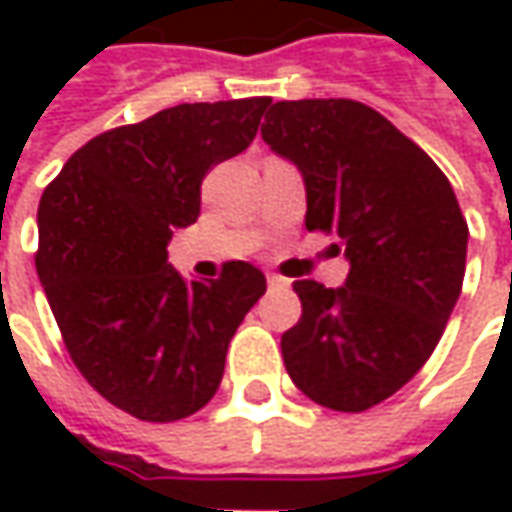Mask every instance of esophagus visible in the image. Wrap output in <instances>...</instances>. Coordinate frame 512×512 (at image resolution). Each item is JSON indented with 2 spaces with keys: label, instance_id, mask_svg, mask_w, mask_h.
<instances>
[{
  "label": "esophagus",
  "instance_id": "esophagus-1",
  "mask_svg": "<svg viewBox=\"0 0 512 512\" xmlns=\"http://www.w3.org/2000/svg\"><path fill=\"white\" fill-rule=\"evenodd\" d=\"M267 285H270V287H287L290 282H287L285 276H279V273H267Z\"/></svg>",
  "mask_w": 512,
  "mask_h": 512
}]
</instances>
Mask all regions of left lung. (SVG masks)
I'll return each instance as SVG.
<instances>
[{
    "label": "left lung",
    "mask_w": 512,
    "mask_h": 512,
    "mask_svg": "<svg viewBox=\"0 0 512 512\" xmlns=\"http://www.w3.org/2000/svg\"><path fill=\"white\" fill-rule=\"evenodd\" d=\"M262 139L305 179L307 230H333L350 262L342 287L293 285L287 373L316 404L362 413L436 350L462 293L467 222L436 162L362 102H276Z\"/></svg>",
    "instance_id": "left-lung-1"
}]
</instances>
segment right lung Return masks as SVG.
<instances>
[{
  "instance_id": "right-lung-1",
  "label": "right lung",
  "mask_w": 512,
  "mask_h": 512,
  "mask_svg": "<svg viewBox=\"0 0 512 512\" xmlns=\"http://www.w3.org/2000/svg\"><path fill=\"white\" fill-rule=\"evenodd\" d=\"M267 96L196 102L79 148L39 202L36 273L79 373L142 422H176L219 390L227 344L265 296L259 267L185 282L168 262L202 179L253 142Z\"/></svg>"
}]
</instances>
